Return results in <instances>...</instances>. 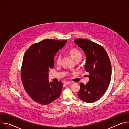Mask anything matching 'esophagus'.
I'll return each mask as SVG.
<instances>
[{"mask_svg": "<svg viewBox=\"0 0 129 129\" xmlns=\"http://www.w3.org/2000/svg\"><path fill=\"white\" fill-rule=\"evenodd\" d=\"M71 83V82H64V84H65V85H68V84H70Z\"/></svg>", "mask_w": 129, "mask_h": 129, "instance_id": "obj_1", "label": "esophagus"}]
</instances>
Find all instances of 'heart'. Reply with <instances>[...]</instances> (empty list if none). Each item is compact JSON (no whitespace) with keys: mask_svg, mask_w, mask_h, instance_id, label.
Here are the masks:
<instances>
[{"mask_svg":"<svg viewBox=\"0 0 129 129\" xmlns=\"http://www.w3.org/2000/svg\"><path fill=\"white\" fill-rule=\"evenodd\" d=\"M69 53L71 55V57L74 60L76 59H81V60L82 59V54L79 50L76 48H72L70 50ZM60 61H61V55L59 54L57 56V63L58 64H60Z\"/></svg>","mask_w":129,"mask_h":129,"instance_id":"heart-1","label":"heart"}]
</instances>
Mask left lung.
I'll return each instance as SVG.
<instances>
[{
  "instance_id": "obj_1",
  "label": "left lung",
  "mask_w": 129,
  "mask_h": 129,
  "mask_svg": "<svg viewBox=\"0 0 129 129\" xmlns=\"http://www.w3.org/2000/svg\"><path fill=\"white\" fill-rule=\"evenodd\" d=\"M74 42L85 52V69L89 78L86 85L80 84L78 97L85 102L93 103L103 95L109 85L112 72L111 62L101 45L84 39H76Z\"/></svg>"
}]
</instances>
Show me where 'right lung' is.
Here are the masks:
<instances>
[{
  "instance_id": "1",
  "label": "right lung",
  "mask_w": 129,
  "mask_h": 129,
  "mask_svg": "<svg viewBox=\"0 0 129 129\" xmlns=\"http://www.w3.org/2000/svg\"><path fill=\"white\" fill-rule=\"evenodd\" d=\"M66 40L45 39L31 45L25 52L21 69L24 88L30 98L41 105H48L61 94L63 84L49 82L48 71L54 66V58Z\"/></svg>"
}]
</instances>
